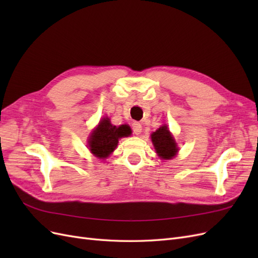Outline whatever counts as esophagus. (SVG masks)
I'll return each mask as SVG.
<instances>
[{
  "instance_id": "1",
  "label": "esophagus",
  "mask_w": 258,
  "mask_h": 258,
  "mask_svg": "<svg viewBox=\"0 0 258 258\" xmlns=\"http://www.w3.org/2000/svg\"><path fill=\"white\" fill-rule=\"evenodd\" d=\"M132 129H134L135 135L139 136L142 132V124L140 122H134V124H132Z\"/></svg>"
}]
</instances>
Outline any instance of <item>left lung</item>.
<instances>
[{"label":"left lung","mask_w":258,"mask_h":258,"mask_svg":"<svg viewBox=\"0 0 258 258\" xmlns=\"http://www.w3.org/2000/svg\"><path fill=\"white\" fill-rule=\"evenodd\" d=\"M155 151L161 159H172L178 152L175 140L168 129L167 124H162L151 135Z\"/></svg>","instance_id":"8db88e82"}]
</instances>
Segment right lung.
Segmentation results:
<instances>
[{"instance_id":"right-lung-1","label":"right lung","mask_w":258,"mask_h":258,"mask_svg":"<svg viewBox=\"0 0 258 258\" xmlns=\"http://www.w3.org/2000/svg\"><path fill=\"white\" fill-rule=\"evenodd\" d=\"M129 134L131 131L127 124L116 127L111 123L108 117H104L89 136V150L96 157L105 159L114 152L118 140L122 137H128Z\"/></svg>"}]
</instances>
